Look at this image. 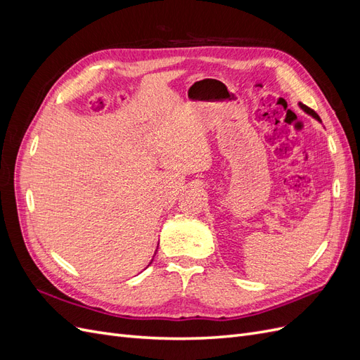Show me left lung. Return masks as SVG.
Returning <instances> with one entry per match:
<instances>
[{
  "label": "left lung",
  "instance_id": "obj_1",
  "mask_svg": "<svg viewBox=\"0 0 360 360\" xmlns=\"http://www.w3.org/2000/svg\"><path fill=\"white\" fill-rule=\"evenodd\" d=\"M300 105V108H302V110L304 111V112H308L309 115H312L314 118H317L319 120V122H321V120H320V117H319V114L317 112H315L314 110H311V108H308L307 105H303V103H299Z\"/></svg>",
  "mask_w": 360,
  "mask_h": 360
}]
</instances>
